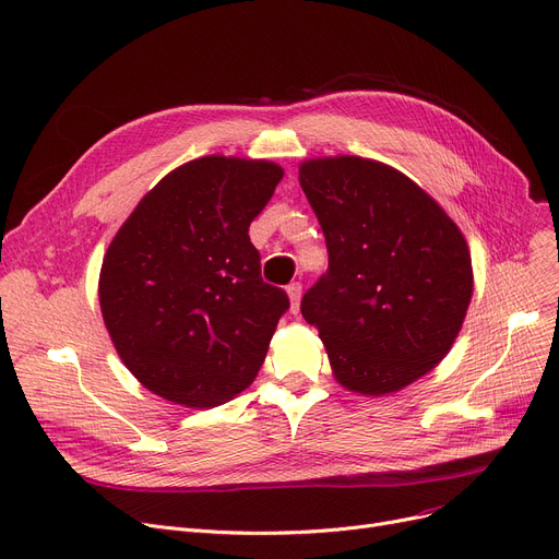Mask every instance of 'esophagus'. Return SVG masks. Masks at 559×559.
<instances>
[{
  "mask_svg": "<svg viewBox=\"0 0 559 559\" xmlns=\"http://www.w3.org/2000/svg\"><path fill=\"white\" fill-rule=\"evenodd\" d=\"M287 297H289V310L297 312L301 301V283H289L287 285Z\"/></svg>",
  "mask_w": 559,
  "mask_h": 559,
  "instance_id": "1",
  "label": "esophagus"
}]
</instances>
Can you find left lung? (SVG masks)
Masks as SVG:
<instances>
[{
	"label": "left lung",
	"mask_w": 559,
	"mask_h": 559,
	"mask_svg": "<svg viewBox=\"0 0 559 559\" xmlns=\"http://www.w3.org/2000/svg\"><path fill=\"white\" fill-rule=\"evenodd\" d=\"M299 182L322 226L329 270L301 299L335 379L385 395L450 352L473 297L464 235L427 191L374 159H308Z\"/></svg>",
	"instance_id": "1"
}]
</instances>
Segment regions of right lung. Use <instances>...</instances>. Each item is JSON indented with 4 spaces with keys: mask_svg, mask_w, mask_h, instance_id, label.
<instances>
[{
    "mask_svg": "<svg viewBox=\"0 0 559 559\" xmlns=\"http://www.w3.org/2000/svg\"><path fill=\"white\" fill-rule=\"evenodd\" d=\"M283 168L210 155L162 178L120 226L100 272V308L128 370L155 395L216 406L255 379L285 289L264 283L249 226Z\"/></svg>",
    "mask_w": 559,
    "mask_h": 559,
    "instance_id": "right-lung-1",
    "label": "right lung"
}]
</instances>
